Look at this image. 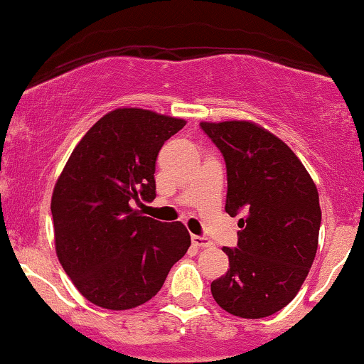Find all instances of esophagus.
Listing matches in <instances>:
<instances>
[{"label": "esophagus", "mask_w": 364, "mask_h": 364, "mask_svg": "<svg viewBox=\"0 0 364 364\" xmlns=\"http://www.w3.org/2000/svg\"><path fill=\"white\" fill-rule=\"evenodd\" d=\"M192 243L199 247V249H206V247L213 245V242L208 237H198V235H192Z\"/></svg>", "instance_id": "obj_1"}]
</instances>
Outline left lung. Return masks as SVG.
I'll return each mask as SVG.
<instances>
[{"label": "left lung", "mask_w": 364, "mask_h": 364, "mask_svg": "<svg viewBox=\"0 0 364 364\" xmlns=\"http://www.w3.org/2000/svg\"><path fill=\"white\" fill-rule=\"evenodd\" d=\"M223 153L225 211L238 220L237 249L223 247L230 269L211 283L221 309L262 318L284 309L309 276L318 245V191L293 149L250 121L200 122Z\"/></svg>", "instance_id": "left-lung-1"}]
</instances>
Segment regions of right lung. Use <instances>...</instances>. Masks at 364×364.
Here are the masks:
<instances>
[{
  "mask_svg": "<svg viewBox=\"0 0 364 364\" xmlns=\"http://www.w3.org/2000/svg\"><path fill=\"white\" fill-rule=\"evenodd\" d=\"M186 121L122 107L90 127L50 199L55 254L93 305L129 310L151 300L191 247L181 221L161 223L132 203L155 199V161Z\"/></svg>",
  "mask_w": 364,
  "mask_h": 364,
  "instance_id": "1",
  "label": "right lung"
}]
</instances>
